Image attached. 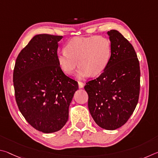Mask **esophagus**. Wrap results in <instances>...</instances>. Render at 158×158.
Segmentation results:
<instances>
[{
	"label": "esophagus",
	"mask_w": 158,
	"mask_h": 158,
	"mask_svg": "<svg viewBox=\"0 0 158 158\" xmlns=\"http://www.w3.org/2000/svg\"><path fill=\"white\" fill-rule=\"evenodd\" d=\"M78 82V87H79V88H82L84 87V83L83 82H81V81H78L77 82Z\"/></svg>",
	"instance_id": "34e87169"
}]
</instances>
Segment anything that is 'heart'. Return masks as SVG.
Instances as JSON below:
<instances>
[{"label":"heart","mask_w":158,"mask_h":158,"mask_svg":"<svg viewBox=\"0 0 158 158\" xmlns=\"http://www.w3.org/2000/svg\"><path fill=\"white\" fill-rule=\"evenodd\" d=\"M112 52L111 41L106 37H77L69 41L65 51L58 52L56 57L60 69L66 75L73 73L78 61L77 76L83 78L103 73L111 59Z\"/></svg>","instance_id":"b5f03b06"}]
</instances>
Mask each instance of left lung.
Masks as SVG:
<instances>
[{
  "mask_svg": "<svg viewBox=\"0 0 158 158\" xmlns=\"http://www.w3.org/2000/svg\"><path fill=\"white\" fill-rule=\"evenodd\" d=\"M112 52L97 78L87 82L88 107L101 128L113 131L124 125L136 107L140 90V68L133 46L116 30L107 32Z\"/></svg>",
  "mask_w": 158,
  "mask_h": 158,
  "instance_id": "left-lung-1",
  "label": "left lung"
}]
</instances>
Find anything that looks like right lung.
Listing matches in <instances>:
<instances>
[{
	"instance_id": "obj_1",
	"label": "right lung",
	"mask_w": 158,
	"mask_h": 158,
	"mask_svg": "<svg viewBox=\"0 0 158 158\" xmlns=\"http://www.w3.org/2000/svg\"><path fill=\"white\" fill-rule=\"evenodd\" d=\"M62 36L37 35L19 52L13 73L16 103L33 128L57 132L69 118V107L77 82L63 73L57 62Z\"/></svg>"
}]
</instances>
